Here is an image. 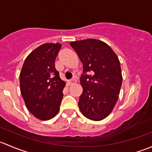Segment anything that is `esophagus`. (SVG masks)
<instances>
[{
    "mask_svg": "<svg viewBox=\"0 0 152 152\" xmlns=\"http://www.w3.org/2000/svg\"><path fill=\"white\" fill-rule=\"evenodd\" d=\"M76 83V79H70V81H68V85H74V84Z\"/></svg>",
    "mask_w": 152,
    "mask_h": 152,
    "instance_id": "1",
    "label": "esophagus"
}]
</instances>
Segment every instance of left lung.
Segmentation results:
<instances>
[{
	"mask_svg": "<svg viewBox=\"0 0 152 152\" xmlns=\"http://www.w3.org/2000/svg\"><path fill=\"white\" fill-rule=\"evenodd\" d=\"M83 64V88L79 107L85 117L99 121L111 113L118 99L122 85L120 61L107 43L86 39L70 43ZM91 71V74L86 73Z\"/></svg>",
	"mask_w": 152,
	"mask_h": 152,
	"instance_id": "1",
	"label": "left lung"
}]
</instances>
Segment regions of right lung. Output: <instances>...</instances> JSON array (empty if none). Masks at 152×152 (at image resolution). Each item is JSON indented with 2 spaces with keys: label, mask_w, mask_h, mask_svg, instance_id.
<instances>
[{
  "label": "right lung",
  "mask_w": 152,
  "mask_h": 152,
  "mask_svg": "<svg viewBox=\"0 0 152 152\" xmlns=\"http://www.w3.org/2000/svg\"><path fill=\"white\" fill-rule=\"evenodd\" d=\"M62 47L59 43H45L31 52L20 74V86L28 111L37 118L50 120L59 110L65 82L55 68V59Z\"/></svg>",
  "instance_id": "add662e5"
}]
</instances>
